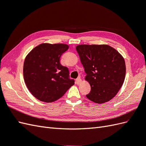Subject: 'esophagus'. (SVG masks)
Masks as SVG:
<instances>
[{
    "label": "esophagus",
    "instance_id": "esophagus-1",
    "mask_svg": "<svg viewBox=\"0 0 146 146\" xmlns=\"http://www.w3.org/2000/svg\"><path fill=\"white\" fill-rule=\"evenodd\" d=\"M76 84H80L81 83V78H80V77H79V78H78L76 79Z\"/></svg>",
    "mask_w": 146,
    "mask_h": 146
}]
</instances>
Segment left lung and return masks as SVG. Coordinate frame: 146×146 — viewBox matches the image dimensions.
Returning a JSON list of instances; mask_svg holds the SVG:
<instances>
[{
	"mask_svg": "<svg viewBox=\"0 0 146 146\" xmlns=\"http://www.w3.org/2000/svg\"><path fill=\"white\" fill-rule=\"evenodd\" d=\"M76 49L86 73L85 80L91 86L88 99L98 104L113 99L126 76L123 56L108 45H80Z\"/></svg>",
	"mask_w": 146,
	"mask_h": 146,
	"instance_id": "1",
	"label": "left lung"
}]
</instances>
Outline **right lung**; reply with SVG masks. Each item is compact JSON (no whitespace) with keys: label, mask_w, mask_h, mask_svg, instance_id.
<instances>
[{"label":"right lung","mask_w":146,"mask_h":146,"mask_svg":"<svg viewBox=\"0 0 146 146\" xmlns=\"http://www.w3.org/2000/svg\"><path fill=\"white\" fill-rule=\"evenodd\" d=\"M64 43H42L29 53L23 63V78L27 88L36 99L52 103L62 97L74 84L68 68L60 62L68 49Z\"/></svg>","instance_id":"right-lung-1"}]
</instances>
